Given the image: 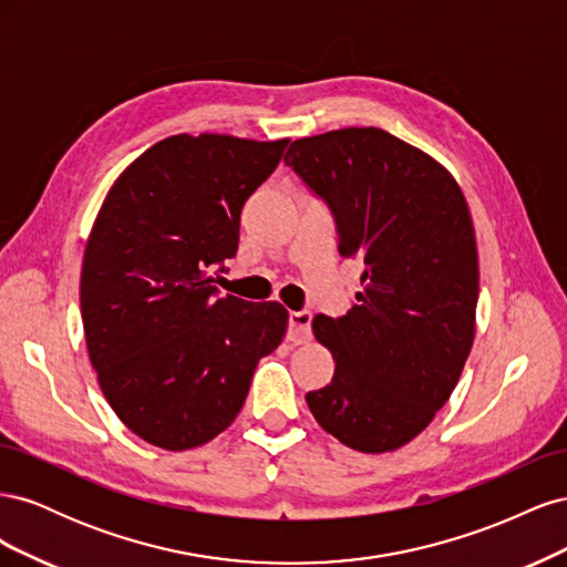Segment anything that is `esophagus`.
Listing matches in <instances>:
<instances>
[{
	"label": "esophagus",
	"mask_w": 567,
	"mask_h": 567,
	"mask_svg": "<svg viewBox=\"0 0 567 567\" xmlns=\"http://www.w3.org/2000/svg\"><path fill=\"white\" fill-rule=\"evenodd\" d=\"M312 312H290L288 317V340L293 346H302V342H310L312 338Z\"/></svg>",
	"instance_id": "obj_1"
}]
</instances>
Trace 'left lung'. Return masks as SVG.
<instances>
[{
	"mask_svg": "<svg viewBox=\"0 0 567 567\" xmlns=\"http://www.w3.org/2000/svg\"><path fill=\"white\" fill-rule=\"evenodd\" d=\"M284 161L329 203L338 252L364 269L346 317L312 319L336 371L307 406L350 450H400L450 400L473 348L468 203L447 167L379 127L302 136Z\"/></svg>",
	"mask_w": 567,
	"mask_h": 567,
	"instance_id": "obj_1",
	"label": "left lung"
}]
</instances>
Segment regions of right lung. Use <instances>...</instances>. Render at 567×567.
<instances>
[{
	"label": "right lung",
	"mask_w": 567,
	"mask_h": 567,
	"mask_svg": "<svg viewBox=\"0 0 567 567\" xmlns=\"http://www.w3.org/2000/svg\"><path fill=\"white\" fill-rule=\"evenodd\" d=\"M288 140L173 134L109 188L82 257L80 310L106 402L153 447L210 442L241 411L257 362L281 346V302L219 296L248 196Z\"/></svg>",
	"instance_id": "add662e5"
}]
</instances>
